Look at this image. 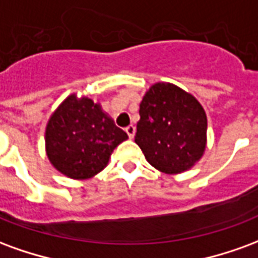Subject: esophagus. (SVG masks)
Listing matches in <instances>:
<instances>
[{"instance_id": "esophagus-1", "label": "esophagus", "mask_w": 258, "mask_h": 258, "mask_svg": "<svg viewBox=\"0 0 258 258\" xmlns=\"http://www.w3.org/2000/svg\"><path fill=\"white\" fill-rule=\"evenodd\" d=\"M125 133H127V135H128L130 138H134V135H135V127H134V125H128V127L125 128Z\"/></svg>"}]
</instances>
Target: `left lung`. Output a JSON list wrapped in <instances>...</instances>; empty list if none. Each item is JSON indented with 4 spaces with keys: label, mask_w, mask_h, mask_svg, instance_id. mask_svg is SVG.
<instances>
[{
    "label": "left lung",
    "mask_w": 258,
    "mask_h": 258,
    "mask_svg": "<svg viewBox=\"0 0 258 258\" xmlns=\"http://www.w3.org/2000/svg\"><path fill=\"white\" fill-rule=\"evenodd\" d=\"M135 142L159 171L194 167L206 149L207 117L198 99L170 83H156L140 105Z\"/></svg>",
    "instance_id": "left-lung-1"
}]
</instances>
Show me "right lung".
<instances>
[{
    "label": "right lung",
    "mask_w": 258,
    "mask_h": 258,
    "mask_svg": "<svg viewBox=\"0 0 258 258\" xmlns=\"http://www.w3.org/2000/svg\"><path fill=\"white\" fill-rule=\"evenodd\" d=\"M127 138L99 103L72 94L48 120L45 149L58 171L69 178L88 179L106 167L114 148Z\"/></svg>",
    "instance_id": "1"
}]
</instances>
